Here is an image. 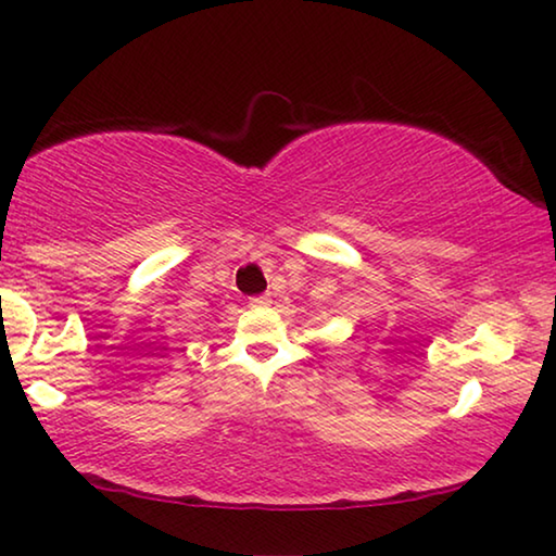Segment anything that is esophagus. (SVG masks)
Returning <instances> with one entry per match:
<instances>
[{
  "label": "esophagus",
  "instance_id": "34e87169",
  "mask_svg": "<svg viewBox=\"0 0 556 556\" xmlns=\"http://www.w3.org/2000/svg\"><path fill=\"white\" fill-rule=\"evenodd\" d=\"M252 306H269L271 304V300H269V294H256V296H252Z\"/></svg>",
  "mask_w": 556,
  "mask_h": 556
}]
</instances>
